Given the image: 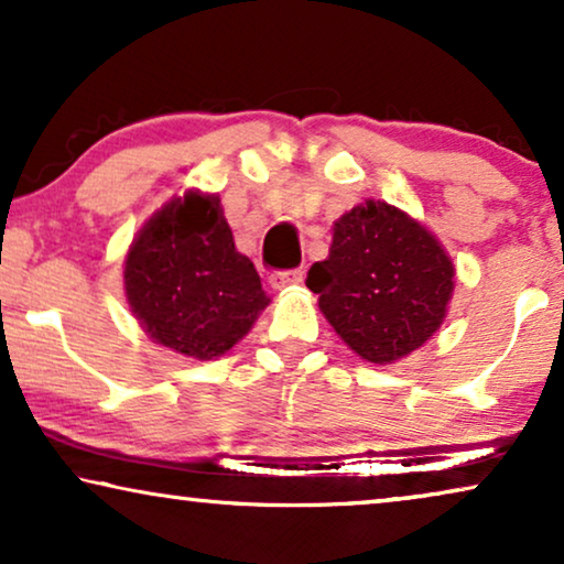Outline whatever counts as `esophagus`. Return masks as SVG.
<instances>
[{
	"label": "esophagus",
	"mask_w": 564,
	"mask_h": 564,
	"mask_svg": "<svg viewBox=\"0 0 564 564\" xmlns=\"http://www.w3.org/2000/svg\"><path fill=\"white\" fill-rule=\"evenodd\" d=\"M303 269H280V272L269 274V284H272L274 290H288L303 282Z\"/></svg>",
	"instance_id": "1"
}]
</instances>
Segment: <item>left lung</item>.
<instances>
[{
	"mask_svg": "<svg viewBox=\"0 0 564 564\" xmlns=\"http://www.w3.org/2000/svg\"><path fill=\"white\" fill-rule=\"evenodd\" d=\"M454 267L421 223L398 207L367 203L334 226L326 261L305 284L346 346L372 365H392L442 326Z\"/></svg>",
	"mask_w": 564,
	"mask_h": 564,
	"instance_id": "8db88e82",
	"label": "left lung"
}]
</instances>
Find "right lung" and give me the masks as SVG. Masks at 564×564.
Returning a JSON list of instances; mask_svg holds the SVG:
<instances>
[{
  "label": "right lung",
  "instance_id": "add662e5",
  "mask_svg": "<svg viewBox=\"0 0 564 564\" xmlns=\"http://www.w3.org/2000/svg\"><path fill=\"white\" fill-rule=\"evenodd\" d=\"M126 295L153 341L192 359L226 354L269 305L236 251L215 195L189 192L153 215L130 246Z\"/></svg>",
  "mask_w": 564,
  "mask_h": 564
}]
</instances>
